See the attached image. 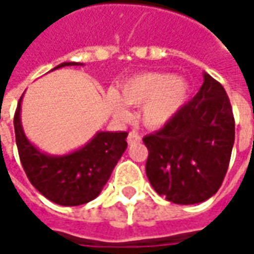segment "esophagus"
I'll return each mask as SVG.
<instances>
[{
	"label": "esophagus",
	"mask_w": 254,
	"mask_h": 254,
	"mask_svg": "<svg viewBox=\"0 0 254 254\" xmlns=\"http://www.w3.org/2000/svg\"><path fill=\"white\" fill-rule=\"evenodd\" d=\"M140 140H141V137L138 136L137 132H129V134H127V143L129 144L137 143Z\"/></svg>",
	"instance_id": "obj_1"
}]
</instances>
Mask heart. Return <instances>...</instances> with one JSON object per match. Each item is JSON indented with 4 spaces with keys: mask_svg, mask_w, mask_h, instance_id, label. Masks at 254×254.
<instances>
[{
    "mask_svg": "<svg viewBox=\"0 0 254 254\" xmlns=\"http://www.w3.org/2000/svg\"><path fill=\"white\" fill-rule=\"evenodd\" d=\"M189 94V84L169 73L145 72L127 78L118 92L107 95V106L117 117L127 118L122 103L141 106L140 121L144 127L158 129L166 125L181 109Z\"/></svg>",
    "mask_w": 254,
    "mask_h": 254,
    "instance_id": "obj_1",
    "label": "heart"
}]
</instances>
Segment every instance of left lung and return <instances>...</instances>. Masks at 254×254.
I'll use <instances>...</instances> for the list:
<instances>
[{"label": "left lung", "mask_w": 254, "mask_h": 254, "mask_svg": "<svg viewBox=\"0 0 254 254\" xmlns=\"http://www.w3.org/2000/svg\"><path fill=\"white\" fill-rule=\"evenodd\" d=\"M235 122L223 85L204 73L196 96L165 127L143 138L145 173L158 194L176 204H197L213 196L227 173Z\"/></svg>", "instance_id": "8db88e82"}]
</instances>
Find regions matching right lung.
I'll return each mask as SVG.
<instances>
[{"label":"right lung","instance_id":"right-lung-1","mask_svg":"<svg viewBox=\"0 0 254 254\" xmlns=\"http://www.w3.org/2000/svg\"><path fill=\"white\" fill-rule=\"evenodd\" d=\"M70 65L78 64L64 63L54 69ZM21 98L13 118L16 144L21 166L36 190L50 201L65 207L81 205L99 196L127 149V133L98 132L83 148L72 154H43L25 137L20 121Z\"/></svg>","mask_w":254,"mask_h":254}]
</instances>
